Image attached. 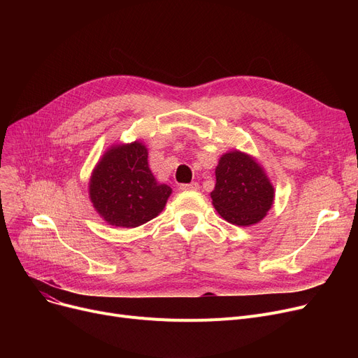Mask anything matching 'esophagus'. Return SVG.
<instances>
[{
  "label": "esophagus",
  "instance_id": "obj_1",
  "mask_svg": "<svg viewBox=\"0 0 358 358\" xmlns=\"http://www.w3.org/2000/svg\"><path fill=\"white\" fill-rule=\"evenodd\" d=\"M181 192H189V190H199V184L197 182H190V184H181L180 185Z\"/></svg>",
  "mask_w": 358,
  "mask_h": 358
}]
</instances>
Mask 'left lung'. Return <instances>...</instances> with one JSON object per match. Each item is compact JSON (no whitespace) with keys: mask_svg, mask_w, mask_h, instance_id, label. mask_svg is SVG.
Returning <instances> with one entry per match:
<instances>
[{"mask_svg":"<svg viewBox=\"0 0 358 358\" xmlns=\"http://www.w3.org/2000/svg\"><path fill=\"white\" fill-rule=\"evenodd\" d=\"M215 176L212 204L224 220L251 227L266 217L274 203V187L254 157L232 149L220 157Z\"/></svg>","mask_w":358,"mask_h":358,"instance_id":"obj_1","label":"left lung"}]
</instances>
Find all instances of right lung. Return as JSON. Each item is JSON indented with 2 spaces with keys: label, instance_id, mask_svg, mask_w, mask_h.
Returning <instances> with one entry per match:
<instances>
[{
  "label": "right lung",
  "instance_id": "right-lung-1",
  "mask_svg": "<svg viewBox=\"0 0 358 358\" xmlns=\"http://www.w3.org/2000/svg\"><path fill=\"white\" fill-rule=\"evenodd\" d=\"M171 193V187L158 182L150 171L148 148L141 141L111 145L88 184L92 208L116 228H136L152 220Z\"/></svg>",
  "mask_w": 358,
  "mask_h": 358
}]
</instances>
